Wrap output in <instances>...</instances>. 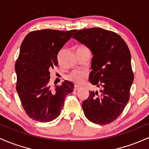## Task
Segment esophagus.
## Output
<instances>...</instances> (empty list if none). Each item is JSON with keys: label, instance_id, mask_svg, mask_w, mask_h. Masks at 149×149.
I'll list each match as a JSON object with an SVG mask.
<instances>
[{"label": "esophagus", "instance_id": "esophagus-1", "mask_svg": "<svg viewBox=\"0 0 149 149\" xmlns=\"http://www.w3.org/2000/svg\"><path fill=\"white\" fill-rule=\"evenodd\" d=\"M80 88H80L79 86H76H76H74V91H78V90H79Z\"/></svg>", "mask_w": 149, "mask_h": 149}]
</instances>
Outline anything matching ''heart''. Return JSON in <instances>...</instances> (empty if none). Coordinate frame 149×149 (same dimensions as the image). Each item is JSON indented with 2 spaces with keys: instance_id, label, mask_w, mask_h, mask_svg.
Masks as SVG:
<instances>
[{
  "instance_id": "1",
  "label": "heart",
  "mask_w": 149,
  "mask_h": 149,
  "mask_svg": "<svg viewBox=\"0 0 149 149\" xmlns=\"http://www.w3.org/2000/svg\"><path fill=\"white\" fill-rule=\"evenodd\" d=\"M81 47H85L84 46H81L78 48ZM88 73L86 71L83 70H76V71H73L70 73L69 76H68V78L69 81H72L73 83H76L77 84H82L86 81V80L88 78Z\"/></svg>"
}]
</instances>
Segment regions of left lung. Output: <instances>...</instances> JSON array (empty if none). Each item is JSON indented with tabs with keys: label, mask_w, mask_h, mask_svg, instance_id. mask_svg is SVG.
I'll use <instances>...</instances> for the list:
<instances>
[{
	"label": "left lung",
	"mask_w": 149,
	"mask_h": 149,
	"mask_svg": "<svg viewBox=\"0 0 149 149\" xmlns=\"http://www.w3.org/2000/svg\"><path fill=\"white\" fill-rule=\"evenodd\" d=\"M73 37L92 52L89 81L102 88L100 93L91 91L83 101L85 115L95 124L111 123L130 100L134 73L128 46L117 33L99 27L78 30Z\"/></svg>",
	"instance_id": "8db88e82"
}]
</instances>
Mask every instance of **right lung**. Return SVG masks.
I'll use <instances>...</instances> for the list:
<instances>
[{"mask_svg":"<svg viewBox=\"0 0 149 149\" xmlns=\"http://www.w3.org/2000/svg\"><path fill=\"white\" fill-rule=\"evenodd\" d=\"M76 29H46L29 32L22 41L15 66L16 91L26 114L32 120L48 122L61 114L67 94L74 85L65 81L52 89L49 70L58 65V54Z\"/></svg>","mask_w":149,"mask_h":149,"instance_id":"add662e5","label":"right lung"}]
</instances>
